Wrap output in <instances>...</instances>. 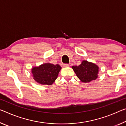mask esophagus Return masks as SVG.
Masks as SVG:
<instances>
[{
  "mask_svg": "<svg viewBox=\"0 0 126 126\" xmlns=\"http://www.w3.org/2000/svg\"><path fill=\"white\" fill-rule=\"evenodd\" d=\"M63 66L64 67H69V64H63Z\"/></svg>",
  "mask_w": 126,
  "mask_h": 126,
  "instance_id": "34e87169",
  "label": "esophagus"
}]
</instances>
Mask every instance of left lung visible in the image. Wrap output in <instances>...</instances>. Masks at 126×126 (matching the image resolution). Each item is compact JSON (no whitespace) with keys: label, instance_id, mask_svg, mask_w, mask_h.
Segmentation results:
<instances>
[{"label":"left lung","instance_id":"8db88e82","mask_svg":"<svg viewBox=\"0 0 126 126\" xmlns=\"http://www.w3.org/2000/svg\"><path fill=\"white\" fill-rule=\"evenodd\" d=\"M77 77L83 82H89L97 79L99 67L93 63L83 61L79 66H72Z\"/></svg>","mask_w":126,"mask_h":126}]
</instances>
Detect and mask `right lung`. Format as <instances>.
<instances>
[{"instance_id": "1", "label": "right lung", "mask_w": 126, "mask_h": 126, "mask_svg": "<svg viewBox=\"0 0 126 126\" xmlns=\"http://www.w3.org/2000/svg\"><path fill=\"white\" fill-rule=\"evenodd\" d=\"M61 67L59 64L54 65L45 63L32 69L33 79L42 85H50L57 79Z\"/></svg>"}]
</instances>
